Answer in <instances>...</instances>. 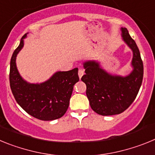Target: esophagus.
<instances>
[{
  "label": "esophagus",
  "instance_id": "34e87169",
  "mask_svg": "<svg viewBox=\"0 0 155 155\" xmlns=\"http://www.w3.org/2000/svg\"><path fill=\"white\" fill-rule=\"evenodd\" d=\"M84 71H83V70H82V69L79 70V71H78L79 78H81V77L83 76V75H84Z\"/></svg>",
  "mask_w": 155,
  "mask_h": 155
}]
</instances>
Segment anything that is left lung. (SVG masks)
<instances>
[{"mask_svg": "<svg viewBox=\"0 0 155 155\" xmlns=\"http://www.w3.org/2000/svg\"><path fill=\"white\" fill-rule=\"evenodd\" d=\"M122 39L132 50L131 67L128 75L112 74L101 67L96 61L83 63L85 74L81 81L87 86L86 94L91 109L102 116H112L123 113L133 103L141 86L143 66L136 42L126 28H120Z\"/></svg>", "mask_w": 155, "mask_h": 155, "instance_id": "1", "label": "left lung"}]
</instances>
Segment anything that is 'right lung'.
<instances>
[{
	"mask_svg": "<svg viewBox=\"0 0 155 155\" xmlns=\"http://www.w3.org/2000/svg\"><path fill=\"white\" fill-rule=\"evenodd\" d=\"M25 34L10 63V86L16 102L35 118L50 121L61 118L69 106L74 85L79 81L78 69L57 71L42 83H28L22 78L16 66V57L24 46Z\"/></svg>",
	"mask_w": 155,
	"mask_h": 155,
	"instance_id": "obj_1",
	"label": "right lung"
}]
</instances>
